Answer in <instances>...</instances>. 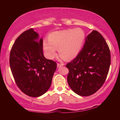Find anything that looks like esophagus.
I'll return each mask as SVG.
<instances>
[{"label":"esophagus","instance_id":"1","mask_svg":"<svg viewBox=\"0 0 120 120\" xmlns=\"http://www.w3.org/2000/svg\"><path fill=\"white\" fill-rule=\"evenodd\" d=\"M63 65H64V64H63V63H57V67L58 68H59Z\"/></svg>","mask_w":120,"mask_h":120}]
</instances>
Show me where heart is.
<instances>
[{"mask_svg": "<svg viewBox=\"0 0 120 120\" xmlns=\"http://www.w3.org/2000/svg\"><path fill=\"white\" fill-rule=\"evenodd\" d=\"M86 34L82 29L76 28L52 32L48 36V41H44L43 48L47 58L50 59L59 53L65 59L75 58L80 52L85 43Z\"/></svg>", "mask_w": 120, "mask_h": 120, "instance_id": "b5f03b06", "label": "heart"}]
</instances>
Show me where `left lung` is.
<instances>
[{
  "label": "left lung",
  "instance_id": "1",
  "mask_svg": "<svg viewBox=\"0 0 120 120\" xmlns=\"http://www.w3.org/2000/svg\"><path fill=\"white\" fill-rule=\"evenodd\" d=\"M111 62L110 49L101 34L96 30L88 35L82 50L68 63V82L78 95L95 93L105 82Z\"/></svg>",
  "mask_w": 120,
  "mask_h": 120
}]
</instances>
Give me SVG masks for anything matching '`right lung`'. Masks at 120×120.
Returning a JSON list of instances; mask_svg holds the SVG:
<instances>
[{"label":"right lung","instance_id":"add662e5","mask_svg":"<svg viewBox=\"0 0 120 120\" xmlns=\"http://www.w3.org/2000/svg\"><path fill=\"white\" fill-rule=\"evenodd\" d=\"M33 28L23 32L13 45L10 66L20 90L31 97H39L50 88L57 63L46 59L43 39Z\"/></svg>","mask_w":120,"mask_h":120}]
</instances>
